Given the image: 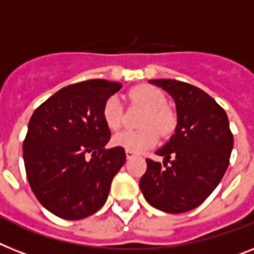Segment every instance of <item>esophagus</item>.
Masks as SVG:
<instances>
[{"instance_id": "1", "label": "esophagus", "mask_w": 254, "mask_h": 254, "mask_svg": "<svg viewBox=\"0 0 254 254\" xmlns=\"http://www.w3.org/2000/svg\"><path fill=\"white\" fill-rule=\"evenodd\" d=\"M137 154L133 152H129V150H126V157H127V160H131V158H133V157H136Z\"/></svg>"}]
</instances>
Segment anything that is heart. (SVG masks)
<instances>
[{"label": "heart", "instance_id": "1", "mask_svg": "<svg viewBox=\"0 0 254 254\" xmlns=\"http://www.w3.org/2000/svg\"><path fill=\"white\" fill-rule=\"evenodd\" d=\"M128 97L132 102L141 105L146 109L141 126L145 128L139 131L118 132L113 137L115 146L133 153H141L154 146L158 141V131L169 135L175 127V117L166 108V96L158 88L152 85H140L131 89ZM102 119L110 129H118L123 121V105L118 96H110L102 108ZM157 129L156 130L155 128Z\"/></svg>", "mask_w": 254, "mask_h": 254}]
</instances>
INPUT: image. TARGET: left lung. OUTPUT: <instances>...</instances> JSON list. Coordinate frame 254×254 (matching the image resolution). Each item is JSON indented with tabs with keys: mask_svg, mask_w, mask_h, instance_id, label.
<instances>
[{
	"mask_svg": "<svg viewBox=\"0 0 254 254\" xmlns=\"http://www.w3.org/2000/svg\"><path fill=\"white\" fill-rule=\"evenodd\" d=\"M149 83L173 97L178 123L175 133L156 152L163 156V163L146 160L140 190L158 210L171 214L190 211L210 196L228 167L234 136L227 114L194 85L173 79Z\"/></svg>",
	"mask_w": 254,
	"mask_h": 254,
	"instance_id": "left-lung-1",
	"label": "left lung"
}]
</instances>
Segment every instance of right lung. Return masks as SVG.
<instances>
[{"instance_id": "right-lung-1", "label": "right lung", "mask_w": 254, "mask_h": 254, "mask_svg": "<svg viewBox=\"0 0 254 254\" xmlns=\"http://www.w3.org/2000/svg\"><path fill=\"white\" fill-rule=\"evenodd\" d=\"M121 88L102 79L67 85L29 119L23 142L27 179L40 204L57 217L83 219L108 200L126 153L119 146L105 148L112 133L102 108Z\"/></svg>"}]
</instances>
